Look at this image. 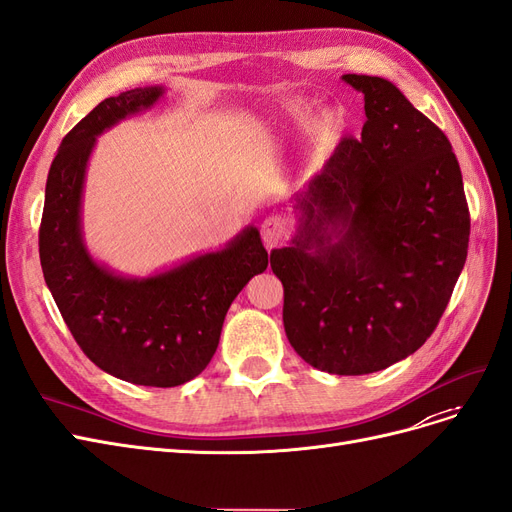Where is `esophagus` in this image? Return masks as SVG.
<instances>
[{
  "label": "esophagus",
  "instance_id": "obj_1",
  "mask_svg": "<svg viewBox=\"0 0 512 512\" xmlns=\"http://www.w3.org/2000/svg\"><path fill=\"white\" fill-rule=\"evenodd\" d=\"M262 241L267 248H277L279 243H284L288 237V224L281 216H269L262 222Z\"/></svg>",
  "mask_w": 512,
  "mask_h": 512
}]
</instances>
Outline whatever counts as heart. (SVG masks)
I'll use <instances>...</instances> for the list:
<instances>
[{"instance_id": "b5f03b06", "label": "heart", "mask_w": 512, "mask_h": 512, "mask_svg": "<svg viewBox=\"0 0 512 512\" xmlns=\"http://www.w3.org/2000/svg\"><path fill=\"white\" fill-rule=\"evenodd\" d=\"M307 114V105L305 103H292L286 108V122L290 125H298L303 122ZM343 133V118L337 110H324L320 116L313 120V125L309 129V154L311 158H322L328 154L337 142L341 139Z\"/></svg>"}]
</instances>
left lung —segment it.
<instances>
[{
  "label": "left lung",
  "instance_id": "1",
  "mask_svg": "<svg viewBox=\"0 0 512 512\" xmlns=\"http://www.w3.org/2000/svg\"><path fill=\"white\" fill-rule=\"evenodd\" d=\"M341 80L364 95L362 135L296 192V231L271 269L296 354L330 375H368L434 332L464 269L470 216L445 133L390 80Z\"/></svg>",
  "mask_w": 512,
  "mask_h": 512
}]
</instances>
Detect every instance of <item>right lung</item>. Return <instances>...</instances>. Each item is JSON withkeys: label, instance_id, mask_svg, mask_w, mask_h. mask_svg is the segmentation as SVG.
I'll return each mask as SVG.
<instances>
[{"label": "right lung", "instance_id": "right-lung-1", "mask_svg": "<svg viewBox=\"0 0 512 512\" xmlns=\"http://www.w3.org/2000/svg\"><path fill=\"white\" fill-rule=\"evenodd\" d=\"M165 93L156 84L103 99L63 137L48 171L40 226L46 286L76 343L108 375L150 387H175L203 373L228 307L269 267L256 226H245L220 250L144 277L118 273L88 250L82 199L97 137L152 110Z\"/></svg>", "mask_w": 512, "mask_h": 512}]
</instances>
